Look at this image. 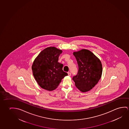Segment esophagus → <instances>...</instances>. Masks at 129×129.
<instances>
[{
    "label": "esophagus",
    "instance_id": "34e87169",
    "mask_svg": "<svg viewBox=\"0 0 129 129\" xmlns=\"http://www.w3.org/2000/svg\"><path fill=\"white\" fill-rule=\"evenodd\" d=\"M68 75H69V76H71V73L70 72H68Z\"/></svg>",
    "mask_w": 129,
    "mask_h": 129
}]
</instances>
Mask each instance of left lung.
Returning a JSON list of instances; mask_svg holds the SVG:
<instances>
[{
  "label": "left lung",
  "mask_w": 129,
  "mask_h": 129,
  "mask_svg": "<svg viewBox=\"0 0 129 129\" xmlns=\"http://www.w3.org/2000/svg\"><path fill=\"white\" fill-rule=\"evenodd\" d=\"M77 61L79 71L72 79L80 91L85 92L95 87L101 79L102 65L100 60L90 50L82 49L74 52Z\"/></svg>",
  "instance_id": "1"
}]
</instances>
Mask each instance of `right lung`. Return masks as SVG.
I'll return each mask as SVG.
<instances>
[{"instance_id":"add662e5","label":"right lung","mask_w":129,"mask_h":129,"mask_svg":"<svg viewBox=\"0 0 129 129\" xmlns=\"http://www.w3.org/2000/svg\"><path fill=\"white\" fill-rule=\"evenodd\" d=\"M62 51L55 47H49L40 52L32 66L35 79L42 88L49 91L58 87L68 73L62 70L63 64L57 62Z\"/></svg>"}]
</instances>
